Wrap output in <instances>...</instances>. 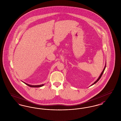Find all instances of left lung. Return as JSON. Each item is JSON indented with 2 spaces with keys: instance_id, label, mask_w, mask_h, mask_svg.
Listing matches in <instances>:
<instances>
[{
  "instance_id": "1",
  "label": "left lung",
  "mask_w": 121,
  "mask_h": 121,
  "mask_svg": "<svg viewBox=\"0 0 121 121\" xmlns=\"http://www.w3.org/2000/svg\"><path fill=\"white\" fill-rule=\"evenodd\" d=\"M106 64L105 65V67H104V70H103V72H102L101 74V75H100V76H99V77L98 78V79L95 82H94L93 84H92L91 86L92 85H94L95 84L96 82H98L99 81V80L100 79V78H101L102 76V75H103V73L104 72V70H105V68H106Z\"/></svg>"
}]
</instances>
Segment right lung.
I'll list each match as a JSON object with an SVG mask.
<instances>
[{
	"label": "right lung",
	"mask_w": 121,
	"mask_h": 121,
	"mask_svg": "<svg viewBox=\"0 0 121 121\" xmlns=\"http://www.w3.org/2000/svg\"><path fill=\"white\" fill-rule=\"evenodd\" d=\"M25 84H26V85H27L28 86H29L30 87H41V86H43V85H37V86H33V85H29V84H26V83H24Z\"/></svg>",
	"instance_id": "add662e5"
}]
</instances>
